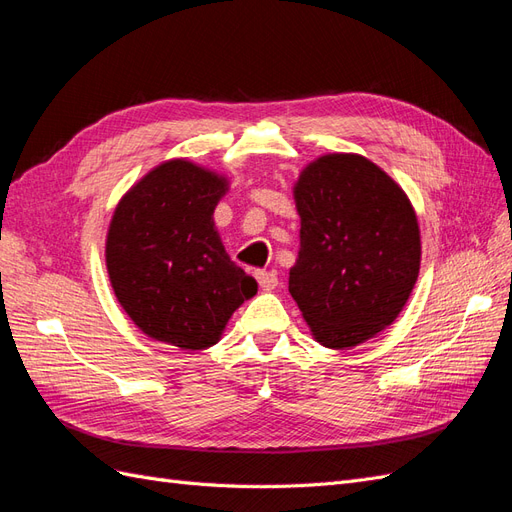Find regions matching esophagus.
I'll use <instances>...</instances> for the list:
<instances>
[{"label":"esophagus","instance_id":"34e87169","mask_svg":"<svg viewBox=\"0 0 512 512\" xmlns=\"http://www.w3.org/2000/svg\"><path fill=\"white\" fill-rule=\"evenodd\" d=\"M256 280L262 290H273L277 286V275L273 271H256Z\"/></svg>","mask_w":512,"mask_h":512}]
</instances>
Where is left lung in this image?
<instances>
[{"label": "left lung", "instance_id": "left-lung-1", "mask_svg": "<svg viewBox=\"0 0 512 512\" xmlns=\"http://www.w3.org/2000/svg\"><path fill=\"white\" fill-rule=\"evenodd\" d=\"M299 256L288 290L324 348L350 350L382 333L421 269V228L408 194L359 153L309 162L292 188Z\"/></svg>", "mask_w": 512, "mask_h": 512}]
</instances>
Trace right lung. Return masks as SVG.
Masks as SVG:
<instances>
[{"mask_svg":"<svg viewBox=\"0 0 512 512\" xmlns=\"http://www.w3.org/2000/svg\"><path fill=\"white\" fill-rule=\"evenodd\" d=\"M228 177L185 158L151 168L121 196L106 232V271L123 312L181 350L220 342L258 284L230 260L213 222Z\"/></svg>","mask_w":512,"mask_h":512,"instance_id":"right-lung-1","label":"right lung"}]
</instances>
